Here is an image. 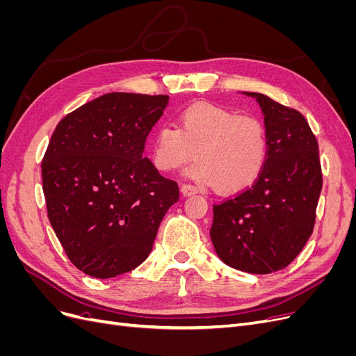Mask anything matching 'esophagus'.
Returning <instances> with one entry per match:
<instances>
[{
  "label": "esophagus",
  "mask_w": 356,
  "mask_h": 356,
  "mask_svg": "<svg viewBox=\"0 0 356 356\" xmlns=\"http://www.w3.org/2000/svg\"><path fill=\"white\" fill-rule=\"evenodd\" d=\"M181 193H182V196H193L197 193V188L195 186H190V184H182Z\"/></svg>",
  "instance_id": "obj_1"
}]
</instances>
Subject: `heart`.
<instances>
[{
    "mask_svg": "<svg viewBox=\"0 0 356 356\" xmlns=\"http://www.w3.org/2000/svg\"><path fill=\"white\" fill-rule=\"evenodd\" d=\"M187 175L221 191H241L261 175L268 156V134L255 115L197 102L178 114V127L160 126L153 138L154 165L179 169L195 157Z\"/></svg>",
    "mask_w": 356,
    "mask_h": 356,
    "instance_id": "1",
    "label": "heart"
}]
</instances>
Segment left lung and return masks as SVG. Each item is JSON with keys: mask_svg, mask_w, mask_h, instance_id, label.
I'll list each match as a JSON object with an SVG mask.
<instances>
[{"mask_svg": "<svg viewBox=\"0 0 356 356\" xmlns=\"http://www.w3.org/2000/svg\"><path fill=\"white\" fill-rule=\"evenodd\" d=\"M260 105L268 134L261 175L238 195L213 204L211 241L238 270H282L314 232L322 190L318 141L303 114L263 93L243 92Z\"/></svg>", "mask_w": 356, "mask_h": 356, "instance_id": "obj_1", "label": "left lung"}]
</instances>
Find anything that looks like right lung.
<instances>
[{
  "mask_svg": "<svg viewBox=\"0 0 356 356\" xmlns=\"http://www.w3.org/2000/svg\"><path fill=\"white\" fill-rule=\"evenodd\" d=\"M168 95L113 92L65 115L41 163L53 230L71 263L106 279L134 270L179 199L175 181L144 157Z\"/></svg>",
  "mask_w": 356,
  "mask_h": 356,
  "instance_id": "right-lung-1",
  "label": "right lung"
}]
</instances>
